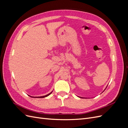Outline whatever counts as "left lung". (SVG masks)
<instances>
[{"instance_id": "obj_1", "label": "left lung", "mask_w": 128, "mask_h": 128, "mask_svg": "<svg viewBox=\"0 0 128 128\" xmlns=\"http://www.w3.org/2000/svg\"><path fill=\"white\" fill-rule=\"evenodd\" d=\"M107 86L106 88H107ZM106 88H105V89H104V90H106ZM104 91H103V92H104ZM78 96V97H80V98H83H83H85V99H86V98H84V97H81V96Z\"/></svg>"}]
</instances>
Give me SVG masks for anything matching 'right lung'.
<instances>
[{"mask_svg": "<svg viewBox=\"0 0 128 128\" xmlns=\"http://www.w3.org/2000/svg\"><path fill=\"white\" fill-rule=\"evenodd\" d=\"M52 92V91L51 92H50L49 94H46V95H45V96H29V95H28V96H29L30 97H32V98H45V97H46V96H48L49 95H50L51 94V93Z\"/></svg>", "mask_w": 128, "mask_h": 128, "instance_id": "obj_1", "label": "right lung"}]
</instances>
